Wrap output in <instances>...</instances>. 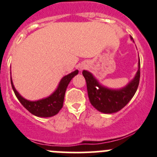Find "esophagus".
Instances as JSON below:
<instances>
[{
	"label": "esophagus",
	"instance_id": "34e87169",
	"mask_svg": "<svg viewBox=\"0 0 157 157\" xmlns=\"http://www.w3.org/2000/svg\"><path fill=\"white\" fill-rule=\"evenodd\" d=\"M81 70H82V69H81Z\"/></svg>",
	"mask_w": 157,
	"mask_h": 157
}]
</instances>
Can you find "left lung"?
Instances as JSON below:
<instances>
[{
	"label": "left lung",
	"mask_w": 157,
	"mask_h": 157,
	"mask_svg": "<svg viewBox=\"0 0 157 157\" xmlns=\"http://www.w3.org/2000/svg\"><path fill=\"white\" fill-rule=\"evenodd\" d=\"M130 38L133 40L131 36ZM82 74L86 80L88 97L93 106L101 113H113L124 108L136 92L140 78V61L134 79L125 87L117 90L102 86L88 71H83Z\"/></svg>",
	"instance_id": "obj_1"
}]
</instances>
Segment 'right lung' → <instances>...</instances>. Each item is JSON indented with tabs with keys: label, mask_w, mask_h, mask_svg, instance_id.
Returning a JSON list of instances; mask_svg holds the SVG:
<instances>
[{
	"label": "right lung",
	"mask_w": 157,
	"mask_h": 157,
	"mask_svg": "<svg viewBox=\"0 0 157 157\" xmlns=\"http://www.w3.org/2000/svg\"><path fill=\"white\" fill-rule=\"evenodd\" d=\"M77 74H78V71L76 70L71 74L63 77L60 80L58 87L54 94H51L48 98L37 100V101H29V100L23 98L18 94L17 91L15 90L11 78H10V83H11L12 88H13V90L17 98L29 112L36 117H50L58 113L59 111L63 107L67 87L71 79Z\"/></svg>",
	"instance_id": "1"
}]
</instances>
